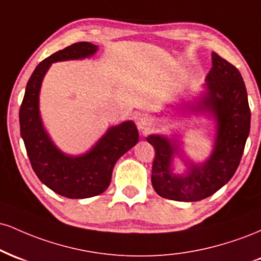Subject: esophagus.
Returning a JSON list of instances; mask_svg holds the SVG:
<instances>
[{
    "mask_svg": "<svg viewBox=\"0 0 261 261\" xmlns=\"http://www.w3.org/2000/svg\"><path fill=\"white\" fill-rule=\"evenodd\" d=\"M137 127H139L140 131H142V133H146V131L148 130L149 127H151L152 125V120L151 118H149L148 115H146V114H142V115H140L139 118H137Z\"/></svg>",
    "mask_w": 261,
    "mask_h": 261,
    "instance_id": "1",
    "label": "esophagus"
}]
</instances>
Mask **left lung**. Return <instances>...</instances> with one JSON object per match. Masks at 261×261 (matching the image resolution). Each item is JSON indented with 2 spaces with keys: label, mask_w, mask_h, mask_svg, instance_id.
I'll list each match as a JSON object with an SVG mask.
<instances>
[{
  "label": "left lung",
  "mask_w": 261,
  "mask_h": 261,
  "mask_svg": "<svg viewBox=\"0 0 261 261\" xmlns=\"http://www.w3.org/2000/svg\"><path fill=\"white\" fill-rule=\"evenodd\" d=\"M195 103L185 104L191 113L208 114L216 124L214 149L203 163L184 161L188 170L173 173V161L180 155V141L149 135L155 151L152 187L162 197L175 201H200L230 180L239 166L250 131V109L242 74L228 61L212 53V68Z\"/></svg>",
  "instance_id": "1"
}]
</instances>
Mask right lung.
I'll return each instance as SVG.
<instances>
[{
    "mask_svg": "<svg viewBox=\"0 0 261 261\" xmlns=\"http://www.w3.org/2000/svg\"><path fill=\"white\" fill-rule=\"evenodd\" d=\"M97 51V45L82 41L41 61L27 83L19 109L20 136L33 170L43 184L68 199H87L106 191L116 161L139 142L136 125L127 120L108 128L86 153L71 155L62 152L45 130L39 110V94L50 66L58 61L91 58Z\"/></svg>",
    "mask_w": 261,
    "mask_h": 261,
    "instance_id": "add662e5",
    "label": "right lung"
}]
</instances>
